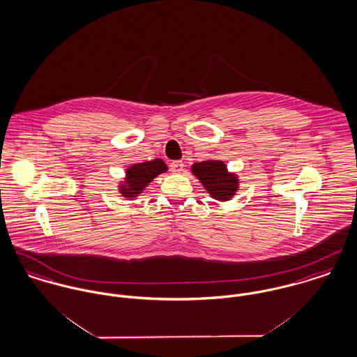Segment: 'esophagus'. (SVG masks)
I'll return each instance as SVG.
<instances>
[{
  "label": "esophagus",
  "instance_id": "1",
  "mask_svg": "<svg viewBox=\"0 0 357 357\" xmlns=\"http://www.w3.org/2000/svg\"><path fill=\"white\" fill-rule=\"evenodd\" d=\"M170 169L174 173H181L184 170V163L181 162V161H173V162L170 163Z\"/></svg>",
  "mask_w": 357,
  "mask_h": 357
}]
</instances>
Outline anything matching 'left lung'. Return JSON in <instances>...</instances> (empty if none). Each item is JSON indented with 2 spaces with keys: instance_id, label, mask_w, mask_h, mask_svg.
<instances>
[{
  "instance_id": "obj_1",
  "label": "left lung",
  "mask_w": 357,
  "mask_h": 357,
  "mask_svg": "<svg viewBox=\"0 0 357 357\" xmlns=\"http://www.w3.org/2000/svg\"><path fill=\"white\" fill-rule=\"evenodd\" d=\"M191 170L213 199L221 202L230 200L238 190L237 176L234 173H229L227 165L222 161L210 160L195 162Z\"/></svg>"
}]
</instances>
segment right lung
<instances>
[{"instance_id":"add662e5","label":"right lung","mask_w":357,"mask_h":357,"mask_svg":"<svg viewBox=\"0 0 357 357\" xmlns=\"http://www.w3.org/2000/svg\"><path fill=\"white\" fill-rule=\"evenodd\" d=\"M167 170L166 163L157 158L147 162L135 163L126 172V180L120 184V194L126 197H136L161 173Z\"/></svg>"}]
</instances>
